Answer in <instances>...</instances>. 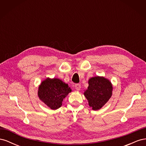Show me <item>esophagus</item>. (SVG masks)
Wrapping results in <instances>:
<instances>
[{
    "label": "esophagus",
    "mask_w": 146,
    "mask_h": 146,
    "mask_svg": "<svg viewBox=\"0 0 146 146\" xmlns=\"http://www.w3.org/2000/svg\"><path fill=\"white\" fill-rule=\"evenodd\" d=\"M75 88H76V90L79 91L81 88V85H80V84H76V85H75Z\"/></svg>",
    "instance_id": "esophagus-1"
}]
</instances>
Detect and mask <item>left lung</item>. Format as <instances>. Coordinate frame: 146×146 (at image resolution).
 Wrapping results in <instances>:
<instances>
[{"label":"left lung","instance_id":"8db88e82","mask_svg":"<svg viewBox=\"0 0 146 146\" xmlns=\"http://www.w3.org/2000/svg\"><path fill=\"white\" fill-rule=\"evenodd\" d=\"M89 86L84 92L90 107L98 110L107 102L112 96L113 86L109 80L104 77H94L88 81Z\"/></svg>","mask_w":146,"mask_h":146}]
</instances>
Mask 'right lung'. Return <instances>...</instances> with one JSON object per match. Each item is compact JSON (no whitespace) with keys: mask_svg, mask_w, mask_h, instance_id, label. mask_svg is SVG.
Here are the masks:
<instances>
[{"mask_svg":"<svg viewBox=\"0 0 146 146\" xmlns=\"http://www.w3.org/2000/svg\"><path fill=\"white\" fill-rule=\"evenodd\" d=\"M72 91L68 84L58 78H47L39 86V99L52 110H56L62 105L63 99Z\"/></svg>","mask_w":146,"mask_h":146,"instance_id":"obj_1","label":"right lung"}]
</instances>
